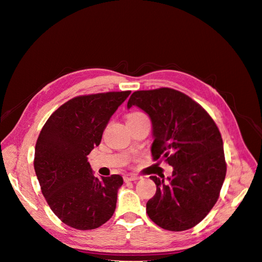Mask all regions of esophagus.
I'll use <instances>...</instances> for the list:
<instances>
[{"instance_id": "obj_1", "label": "esophagus", "mask_w": 262, "mask_h": 262, "mask_svg": "<svg viewBox=\"0 0 262 262\" xmlns=\"http://www.w3.org/2000/svg\"><path fill=\"white\" fill-rule=\"evenodd\" d=\"M124 181L125 182H129V181H136V180H139L140 177L139 176H136V175H125L123 177Z\"/></svg>"}]
</instances>
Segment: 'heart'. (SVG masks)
Wrapping results in <instances>:
<instances>
[{
  "label": "heart",
  "instance_id": "b5f03b06",
  "mask_svg": "<svg viewBox=\"0 0 262 262\" xmlns=\"http://www.w3.org/2000/svg\"><path fill=\"white\" fill-rule=\"evenodd\" d=\"M141 117H144L143 114L141 113H131L129 116H128V121H131V120H136V119H139Z\"/></svg>",
  "mask_w": 262,
  "mask_h": 262
}]
</instances>
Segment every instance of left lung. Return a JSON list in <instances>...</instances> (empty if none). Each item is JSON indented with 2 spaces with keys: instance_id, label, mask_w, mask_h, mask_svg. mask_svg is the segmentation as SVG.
Masks as SVG:
<instances>
[{
  "instance_id": "1",
  "label": "left lung",
  "mask_w": 262,
  "mask_h": 262,
  "mask_svg": "<svg viewBox=\"0 0 262 262\" xmlns=\"http://www.w3.org/2000/svg\"><path fill=\"white\" fill-rule=\"evenodd\" d=\"M136 106L149 117L154 160L172 166L170 177L150 176L156 193L146 203L148 217L172 232L186 231L208 215L226 175L223 140L209 114L187 95L171 89L134 92Z\"/></svg>"
}]
</instances>
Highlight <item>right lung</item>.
Returning a JSON list of instances; mask_svg holds the SVG:
<instances>
[{
  "label": "right lung",
  "mask_w": 262,
  "mask_h": 262,
  "mask_svg": "<svg viewBox=\"0 0 262 262\" xmlns=\"http://www.w3.org/2000/svg\"><path fill=\"white\" fill-rule=\"evenodd\" d=\"M130 91L78 96L50 116L35 148V171L43 196L63 223L94 229L113 216L120 175L96 177L89 162L92 149Z\"/></svg>",
  "instance_id": "1"
}]
</instances>
